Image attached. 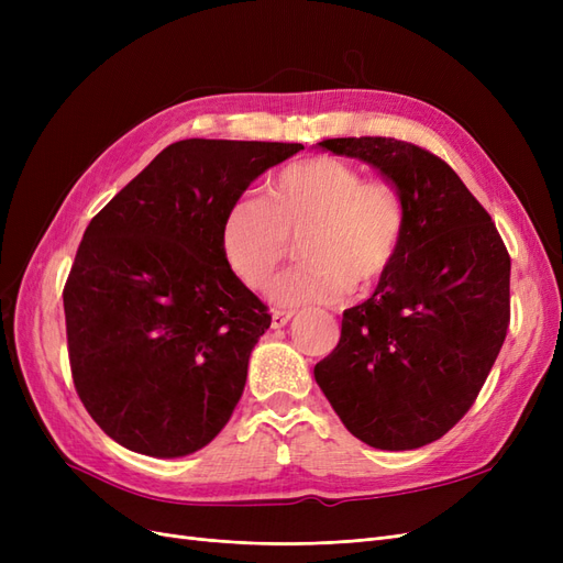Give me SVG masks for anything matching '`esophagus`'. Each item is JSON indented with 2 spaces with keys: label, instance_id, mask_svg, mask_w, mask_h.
Wrapping results in <instances>:
<instances>
[{
  "label": "esophagus",
  "instance_id": "obj_1",
  "mask_svg": "<svg viewBox=\"0 0 563 563\" xmlns=\"http://www.w3.org/2000/svg\"><path fill=\"white\" fill-rule=\"evenodd\" d=\"M294 319V312H286V310H275L272 312V329H284L288 321Z\"/></svg>",
  "mask_w": 563,
  "mask_h": 563
}]
</instances>
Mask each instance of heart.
<instances>
[{"label": "heart", "instance_id": "b5f03b06", "mask_svg": "<svg viewBox=\"0 0 563 563\" xmlns=\"http://www.w3.org/2000/svg\"><path fill=\"white\" fill-rule=\"evenodd\" d=\"M406 209L385 180L317 155L284 166L265 185V199H234L220 220V249L230 269L261 291L300 242L302 267L272 286L284 308L333 305L352 288L378 286L404 246Z\"/></svg>", "mask_w": 563, "mask_h": 563}]
</instances>
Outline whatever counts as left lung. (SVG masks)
<instances>
[{
    "instance_id": "1",
    "label": "left lung",
    "mask_w": 563,
    "mask_h": 563,
    "mask_svg": "<svg viewBox=\"0 0 563 563\" xmlns=\"http://www.w3.org/2000/svg\"><path fill=\"white\" fill-rule=\"evenodd\" d=\"M319 145L378 168L404 201L406 236L373 296L343 312L314 380L364 444L420 449L470 411L496 364L509 329V253L434 152L383 135Z\"/></svg>"
}]
</instances>
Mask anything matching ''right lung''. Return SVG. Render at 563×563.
Wrapping results in <instances>:
<instances>
[{
    "instance_id": "1",
    "label": "right lung",
    "mask_w": 563,
    "mask_h": 563,
    "mask_svg": "<svg viewBox=\"0 0 563 563\" xmlns=\"http://www.w3.org/2000/svg\"><path fill=\"white\" fill-rule=\"evenodd\" d=\"M300 143L164 147L89 223L63 288L77 395L129 451L178 457L225 428L265 302L230 269L220 220Z\"/></svg>"
}]
</instances>
